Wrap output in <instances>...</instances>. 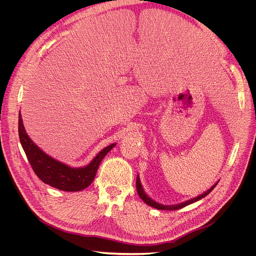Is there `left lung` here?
<instances>
[{"label":"left lung","mask_w":256,"mask_h":256,"mask_svg":"<svg viewBox=\"0 0 256 256\" xmlns=\"http://www.w3.org/2000/svg\"><path fill=\"white\" fill-rule=\"evenodd\" d=\"M136 192H138V196H140L146 204H147L148 206H153V208H158V210H179V208H184V206H188V204H192V202H198V200H202V198L206 196L216 188V184L214 186H212L208 190H206L204 194H200V196H196V198H192V200H186V202H182V204H176V206H164V204H158V202H154L152 198H150L147 194H144V190H142V184H140V177H138V176L136 177Z\"/></svg>","instance_id":"1"}]
</instances>
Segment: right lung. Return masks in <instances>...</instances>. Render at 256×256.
Listing matches in <instances>:
<instances>
[{
  "label": "right lung",
  "mask_w": 256,
  "mask_h": 256,
  "mask_svg": "<svg viewBox=\"0 0 256 256\" xmlns=\"http://www.w3.org/2000/svg\"><path fill=\"white\" fill-rule=\"evenodd\" d=\"M18 132L22 148L35 174L44 184L64 192H80L89 186L102 159L116 146V144L107 146L86 167L72 168L46 155L29 138L20 114Z\"/></svg>",
  "instance_id": "add662e5"
}]
</instances>
